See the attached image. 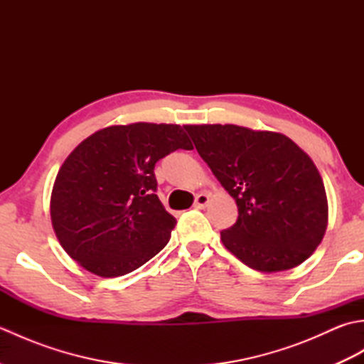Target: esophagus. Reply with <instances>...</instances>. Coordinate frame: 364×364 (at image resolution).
Returning a JSON list of instances; mask_svg holds the SVG:
<instances>
[{"mask_svg": "<svg viewBox=\"0 0 364 364\" xmlns=\"http://www.w3.org/2000/svg\"><path fill=\"white\" fill-rule=\"evenodd\" d=\"M208 203H210V196L205 194V192H202V194H198V196L196 197L194 206H196V208H205Z\"/></svg>", "mask_w": 364, "mask_h": 364, "instance_id": "1", "label": "esophagus"}]
</instances>
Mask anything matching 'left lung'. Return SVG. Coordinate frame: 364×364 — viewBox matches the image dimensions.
I'll list each match as a JSON object with an SVG mask.
<instances>
[{
    "label": "left lung",
    "instance_id": "left-lung-1",
    "mask_svg": "<svg viewBox=\"0 0 364 364\" xmlns=\"http://www.w3.org/2000/svg\"><path fill=\"white\" fill-rule=\"evenodd\" d=\"M200 156L236 200L223 245L259 272L301 264L326 235L328 205L311 158L289 137L237 125H186Z\"/></svg>",
    "mask_w": 364,
    "mask_h": 364
}]
</instances>
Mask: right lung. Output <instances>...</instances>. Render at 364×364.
Masks as SVG:
<instances>
[{"instance_id": "obj_1", "label": "right lung", "mask_w": 364, "mask_h": 364, "mask_svg": "<svg viewBox=\"0 0 364 364\" xmlns=\"http://www.w3.org/2000/svg\"><path fill=\"white\" fill-rule=\"evenodd\" d=\"M192 150L180 125L107 127L68 154L51 192V222L63 249L89 272H133L164 249L175 227L158 196L154 164Z\"/></svg>"}]
</instances>
